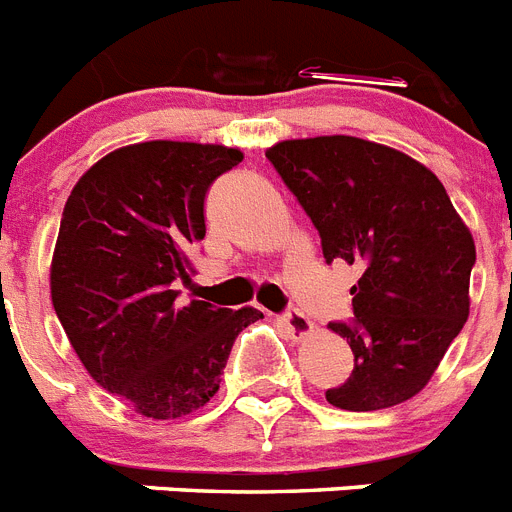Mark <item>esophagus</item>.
Listing matches in <instances>:
<instances>
[{"label": "esophagus", "instance_id": "esophagus-1", "mask_svg": "<svg viewBox=\"0 0 512 512\" xmlns=\"http://www.w3.org/2000/svg\"><path fill=\"white\" fill-rule=\"evenodd\" d=\"M279 323L290 331L292 339H305V336L313 334V329H316L313 321H310L305 313H300V310H287V313H282V316H279Z\"/></svg>", "mask_w": 512, "mask_h": 512}]
</instances>
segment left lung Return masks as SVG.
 I'll return each mask as SVG.
<instances>
[{
  "label": "left lung",
  "mask_w": 512,
  "mask_h": 512,
  "mask_svg": "<svg viewBox=\"0 0 512 512\" xmlns=\"http://www.w3.org/2000/svg\"><path fill=\"white\" fill-rule=\"evenodd\" d=\"M321 235L323 259L362 272L347 339L355 370L326 401L375 412L417 396L469 318L474 238L430 168L368 139H285L266 150Z\"/></svg>",
  "instance_id": "1"
}]
</instances>
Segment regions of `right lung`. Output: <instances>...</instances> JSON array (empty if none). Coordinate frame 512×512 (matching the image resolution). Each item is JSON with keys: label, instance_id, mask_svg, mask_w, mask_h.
Masks as SVG:
<instances>
[{"label": "right lung", "instance_id": "right-lung-1", "mask_svg": "<svg viewBox=\"0 0 512 512\" xmlns=\"http://www.w3.org/2000/svg\"><path fill=\"white\" fill-rule=\"evenodd\" d=\"M243 152L222 144L139 142L108 152L77 181L51 259V303L98 386L134 412L176 419L220 388L235 336L256 308L178 305L204 240V196Z\"/></svg>", "mask_w": 512, "mask_h": 512}]
</instances>
